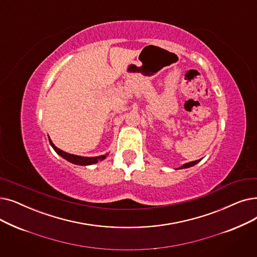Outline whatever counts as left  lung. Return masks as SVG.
<instances>
[{
	"mask_svg": "<svg viewBox=\"0 0 257 257\" xmlns=\"http://www.w3.org/2000/svg\"><path fill=\"white\" fill-rule=\"evenodd\" d=\"M198 162H200V160H198V161H194V162H190V163H187V164H184V165H182L180 168H177V169H186V168H190V167H192V166H194V165H196Z\"/></svg>",
	"mask_w": 257,
	"mask_h": 257,
	"instance_id": "left-lung-1",
	"label": "left lung"
}]
</instances>
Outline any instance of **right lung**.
I'll use <instances>...</instances> for the list:
<instances>
[{"instance_id": "obj_1", "label": "right lung", "mask_w": 257, "mask_h": 257, "mask_svg": "<svg viewBox=\"0 0 257 257\" xmlns=\"http://www.w3.org/2000/svg\"><path fill=\"white\" fill-rule=\"evenodd\" d=\"M49 143L51 145V147L54 149V151L57 152L60 156H62L63 159H65L66 161H68L74 165H80V166H89V165H93L98 163L99 161H103L107 158L108 154H104V155H99V156H92V158H88V156H81V155H74V154H70L67 153L61 149H59L55 145L52 143V141L49 138Z\"/></svg>"}]
</instances>
